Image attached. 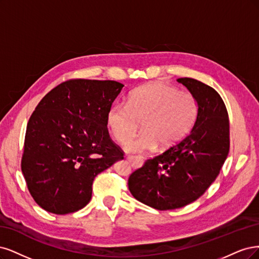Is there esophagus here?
<instances>
[{
  "label": "esophagus",
  "instance_id": "34e87169",
  "mask_svg": "<svg viewBox=\"0 0 259 259\" xmlns=\"http://www.w3.org/2000/svg\"><path fill=\"white\" fill-rule=\"evenodd\" d=\"M127 160L131 163L132 166H138L139 162L141 161V158L137 157V156H128L127 157Z\"/></svg>",
  "mask_w": 259,
  "mask_h": 259
}]
</instances>
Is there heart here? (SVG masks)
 <instances>
[{
  "label": "heart",
  "instance_id": "b5f03b06",
  "mask_svg": "<svg viewBox=\"0 0 259 259\" xmlns=\"http://www.w3.org/2000/svg\"><path fill=\"white\" fill-rule=\"evenodd\" d=\"M198 113L195 97L180 93L178 88L164 82H152L132 90L126 105L114 103L106 113V123L118 142L129 139L139 128L138 136L124 143V149L144 153L156 148L158 143L169 147L184 138L193 127Z\"/></svg>",
  "mask_w": 259,
  "mask_h": 259
}]
</instances>
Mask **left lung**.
<instances>
[{"instance_id": "left-lung-1", "label": "left lung", "mask_w": 259, "mask_h": 259, "mask_svg": "<svg viewBox=\"0 0 259 259\" xmlns=\"http://www.w3.org/2000/svg\"><path fill=\"white\" fill-rule=\"evenodd\" d=\"M178 81L197 100L194 127L178 144L147 159L128 180L133 197L160 211L196 201L218 178L229 153L228 113L218 91L194 78Z\"/></svg>"}]
</instances>
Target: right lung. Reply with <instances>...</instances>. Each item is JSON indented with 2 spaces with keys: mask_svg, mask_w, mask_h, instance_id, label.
Listing matches in <instances>:
<instances>
[{
  "mask_svg": "<svg viewBox=\"0 0 259 259\" xmlns=\"http://www.w3.org/2000/svg\"><path fill=\"white\" fill-rule=\"evenodd\" d=\"M123 85L73 79L40 100L29 119L21 171L35 202L58 215L86 206L99 173L123 159L106 113Z\"/></svg>",
  "mask_w": 259,
  "mask_h": 259,
  "instance_id": "1",
  "label": "right lung"
}]
</instances>
